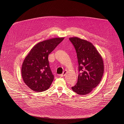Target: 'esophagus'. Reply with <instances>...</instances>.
Returning a JSON list of instances; mask_svg holds the SVG:
<instances>
[{"instance_id":"esophagus-1","label":"esophagus","mask_w":124,"mask_h":124,"mask_svg":"<svg viewBox=\"0 0 124 124\" xmlns=\"http://www.w3.org/2000/svg\"><path fill=\"white\" fill-rule=\"evenodd\" d=\"M66 73H67V70H64V71L63 72V73H62V74L60 75H59V76H60V77H64V76H65V75L66 74Z\"/></svg>"}]
</instances>
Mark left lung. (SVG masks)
<instances>
[{
    "label": "left lung",
    "instance_id": "1",
    "mask_svg": "<svg viewBox=\"0 0 124 124\" xmlns=\"http://www.w3.org/2000/svg\"><path fill=\"white\" fill-rule=\"evenodd\" d=\"M69 40L77 52L79 72L78 82L72 89L78 95H85L90 93L101 81L104 71L103 60L91 43L78 37Z\"/></svg>",
    "mask_w": 124,
    "mask_h": 124
}]
</instances>
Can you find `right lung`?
<instances>
[{
    "label": "right lung",
    "mask_w": 124,
    "mask_h": 124,
    "mask_svg": "<svg viewBox=\"0 0 124 124\" xmlns=\"http://www.w3.org/2000/svg\"><path fill=\"white\" fill-rule=\"evenodd\" d=\"M54 38L35 45L25 58L22 75L25 84L32 90L41 92L48 89L54 79L49 65L48 56L64 40Z\"/></svg>",
    "instance_id": "1"
}]
</instances>
